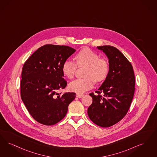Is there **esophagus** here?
Masks as SVG:
<instances>
[{"instance_id":"obj_1","label":"esophagus","mask_w":157,"mask_h":157,"mask_svg":"<svg viewBox=\"0 0 157 157\" xmlns=\"http://www.w3.org/2000/svg\"><path fill=\"white\" fill-rule=\"evenodd\" d=\"M76 96V97H77V98H82V97H83V96H84V95L82 94H77Z\"/></svg>"}]
</instances>
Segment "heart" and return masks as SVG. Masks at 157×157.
<instances>
[{
	"mask_svg": "<svg viewBox=\"0 0 157 157\" xmlns=\"http://www.w3.org/2000/svg\"><path fill=\"white\" fill-rule=\"evenodd\" d=\"M76 63L79 67H86L85 71V78L76 79L71 82L69 89L76 93H84L94 85V81L101 82L104 81L109 71V63L106 59L100 58V56L90 49H83L75 56ZM76 65L70 59H66L63 64V74L68 79L74 78L75 74Z\"/></svg>",
	"mask_w": 157,
	"mask_h": 157,
	"instance_id": "obj_1",
	"label": "heart"
}]
</instances>
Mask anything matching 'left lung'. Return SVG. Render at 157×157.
Segmentation results:
<instances>
[{
    "label": "left lung",
    "instance_id": "1",
    "mask_svg": "<svg viewBox=\"0 0 157 157\" xmlns=\"http://www.w3.org/2000/svg\"><path fill=\"white\" fill-rule=\"evenodd\" d=\"M97 48L108 58L109 71L95 92L97 94H89L93 101L88 114L96 125L109 127L118 123L127 113L134 94L135 77L132 64L118 49L110 45Z\"/></svg>",
    "mask_w": 157,
    "mask_h": 157
}]
</instances>
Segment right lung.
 <instances>
[{
  "instance_id": "obj_1",
  "label": "right lung",
  "mask_w": 157,
  "mask_h": 157,
  "mask_svg": "<svg viewBox=\"0 0 157 157\" xmlns=\"http://www.w3.org/2000/svg\"><path fill=\"white\" fill-rule=\"evenodd\" d=\"M75 51L66 45H45L23 65L21 98L32 117L42 124L54 125L61 121L75 98V93H58L67 85L63 63Z\"/></svg>"
}]
</instances>
